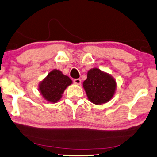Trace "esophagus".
Here are the masks:
<instances>
[{"instance_id": "1", "label": "esophagus", "mask_w": 157, "mask_h": 157, "mask_svg": "<svg viewBox=\"0 0 157 157\" xmlns=\"http://www.w3.org/2000/svg\"><path fill=\"white\" fill-rule=\"evenodd\" d=\"M73 82H74V84H75L79 85L81 84V79H75L73 80Z\"/></svg>"}]
</instances>
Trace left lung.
<instances>
[{"instance_id":"8db88e82","label":"left lung","mask_w":157,"mask_h":157,"mask_svg":"<svg viewBox=\"0 0 157 157\" xmlns=\"http://www.w3.org/2000/svg\"><path fill=\"white\" fill-rule=\"evenodd\" d=\"M116 82L110 74L98 68L90 69L83 88L89 100L95 105H103L112 99L116 90Z\"/></svg>"}]
</instances>
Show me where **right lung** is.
I'll list each match as a JSON object with an SVG mask.
<instances>
[{
    "mask_svg": "<svg viewBox=\"0 0 157 157\" xmlns=\"http://www.w3.org/2000/svg\"><path fill=\"white\" fill-rule=\"evenodd\" d=\"M73 83L71 78L57 69H53L39 82V91L48 102L56 103L68 86Z\"/></svg>",
    "mask_w": 157,
    "mask_h": 157,
    "instance_id": "1",
    "label": "right lung"
}]
</instances>
